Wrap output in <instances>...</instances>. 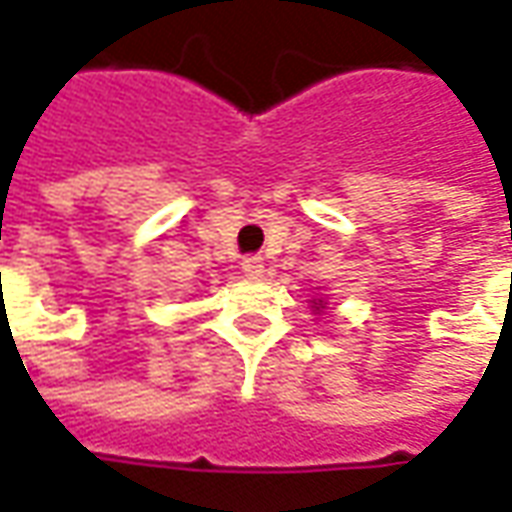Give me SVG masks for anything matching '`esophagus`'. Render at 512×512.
Here are the masks:
<instances>
[{"label": "esophagus", "instance_id": "34e87169", "mask_svg": "<svg viewBox=\"0 0 512 512\" xmlns=\"http://www.w3.org/2000/svg\"><path fill=\"white\" fill-rule=\"evenodd\" d=\"M241 268H244L246 277H263V257L257 255H249L244 257V263H241Z\"/></svg>", "mask_w": 512, "mask_h": 512}]
</instances>
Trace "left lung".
<instances>
[{"label":"left lung","instance_id":"1","mask_svg":"<svg viewBox=\"0 0 512 512\" xmlns=\"http://www.w3.org/2000/svg\"><path fill=\"white\" fill-rule=\"evenodd\" d=\"M313 305H318V302H313ZM316 310H318V307H316Z\"/></svg>","mask_w":512,"mask_h":512}]
</instances>
